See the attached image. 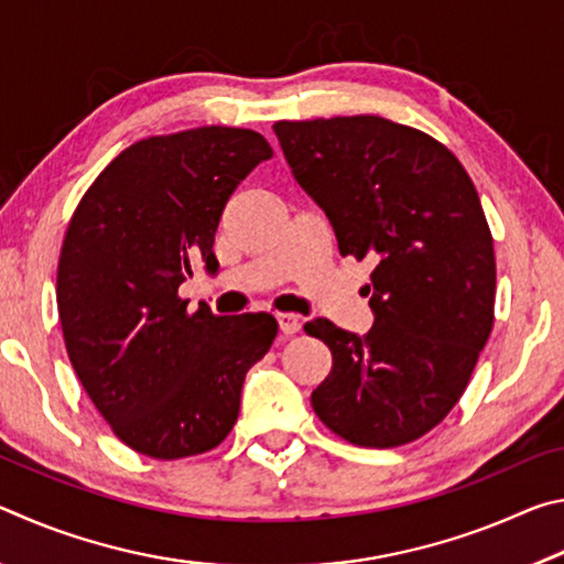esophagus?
<instances>
[{"instance_id":"34e87169","label":"esophagus","mask_w":564,"mask_h":564,"mask_svg":"<svg viewBox=\"0 0 564 564\" xmlns=\"http://www.w3.org/2000/svg\"><path fill=\"white\" fill-rule=\"evenodd\" d=\"M275 321H279L283 336H293V333H299L303 326L301 316H295V313H275Z\"/></svg>"}]
</instances>
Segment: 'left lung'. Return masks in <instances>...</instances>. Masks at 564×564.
I'll return each instance as SVG.
<instances>
[{
  "label": "left lung",
  "mask_w": 564,
  "mask_h": 564,
  "mask_svg": "<svg viewBox=\"0 0 564 564\" xmlns=\"http://www.w3.org/2000/svg\"><path fill=\"white\" fill-rule=\"evenodd\" d=\"M273 131L340 256L376 263L366 336L305 323L333 356L313 410L352 445L417 441L460 400L492 330L495 251L473 181L441 141L370 113Z\"/></svg>",
  "instance_id": "8db88e82"
}]
</instances>
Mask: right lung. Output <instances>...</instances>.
I'll use <instances>...</instances> for the list:
<instances>
[{
    "mask_svg": "<svg viewBox=\"0 0 564 564\" xmlns=\"http://www.w3.org/2000/svg\"><path fill=\"white\" fill-rule=\"evenodd\" d=\"M273 151L261 133L198 127L137 141L101 171L66 228L56 303L69 360L121 443L159 460L231 433L248 368L269 352V313H188L178 285L214 261L236 186Z\"/></svg>",
    "mask_w": 564,
    "mask_h": 564,
    "instance_id": "right-lung-1",
    "label": "right lung"
}]
</instances>
